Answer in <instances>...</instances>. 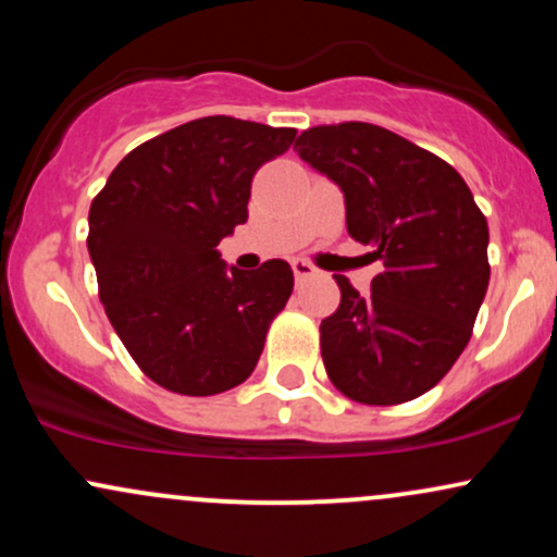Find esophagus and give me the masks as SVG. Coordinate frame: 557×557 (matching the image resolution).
<instances>
[{
	"mask_svg": "<svg viewBox=\"0 0 557 557\" xmlns=\"http://www.w3.org/2000/svg\"><path fill=\"white\" fill-rule=\"evenodd\" d=\"M293 274H296V280L300 283V280H309V277H314L317 274V270L314 267L309 264V261H304V259H293Z\"/></svg>",
	"mask_w": 557,
	"mask_h": 557,
	"instance_id": "1",
	"label": "esophagus"
}]
</instances>
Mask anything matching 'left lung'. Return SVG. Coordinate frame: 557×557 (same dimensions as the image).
<instances>
[{"label":"left lung","instance_id":"left-lung-1","mask_svg":"<svg viewBox=\"0 0 557 557\" xmlns=\"http://www.w3.org/2000/svg\"><path fill=\"white\" fill-rule=\"evenodd\" d=\"M293 149L341 185L350 238L382 264L367 296L335 274L341 306L319 324L332 385L367 406L419 398L463 354L487 293L482 209L445 159L387 127H309Z\"/></svg>","mask_w":557,"mask_h":557}]
</instances>
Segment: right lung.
<instances>
[{
	"instance_id": "obj_1",
	"label": "right lung",
	"mask_w": 557,
	"mask_h": 557,
	"mask_svg": "<svg viewBox=\"0 0 557 557\" xmlns=\"http://www.w3.org/2000/svg\"><path fill=\"white\" fill-rule=\"evenodd\" d=\"M296 127L190 120L136 146L88 212L99 298L114 332L159 387L225 393L251 376L293 270H225L216 246L248 220L257 170L285 154Z\"/></svg>"
}]
</instances>
